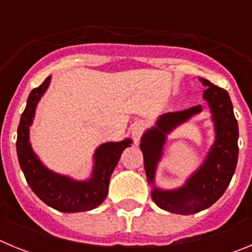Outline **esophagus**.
<instances>
[{
  "instance_id": "obj_1",
  "label": "esophagus",
  "mask_w": 252,
  "mask_h": 252,
  "mask_svg": "<svg viewBox=\"0 0 252 252\" xmlns=\"http://www.w3.org/2000/svg\"><path fill=\"white\" fill-rule=\"evenodd\" d=\"M144 130H145V124L142 121H139L133 125L132 130H131V135H132V139L135 141V144H137L140 141L142 133H144Z\"/></svg>"
}]
</instances>
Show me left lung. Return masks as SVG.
I'll return each instance as SVG.
<instances>
[{
  "label": "left lung",
  "mask_w": 252,
  "mask_h": 252,
  "mask_svg": "<svg viewBox=\"0 0 252 252\" xmlns=\"http://www.w3.org/2000/svg\"><path fill=\"white\" fill-rule=\"evenodd\" d=\"M207 90L203 93L215 126V141L201 166L189 175L186 183L175 189L155 186L158 164L164 155L166 137L179 125L202 112V106L159 116L153 127L141 136V149L148 183L153 187L151 198L164 211L177 215H193L207 209L221 198L235 174L239 159V124L230 95L223 88L199 78Z\"/></svg>",
  "instance_id": "1"
}]
</instances>
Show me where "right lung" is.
<instances>
[{
    "instance_id": "1",
    "label": "right lung",
    "mask_w": 252,
    "mask_h": 252,
    "mask_svg": "<svg viewBox=\"0 0 252 252\" xmlns=\"http://www.w3.org/2000/svg\"><path fill=\"white\" fill-rule=\"evenodd\" d=\"M50 81L51 75L29 94L17 128V158L26 182L44 203L60 212H86L98 207L106 199L111 175L122 151L130 148L132 140L101 144L94 151L92 173L87 180H75L46 168L32 150L30 126L34 121L37 103L49 88Z\"/></svg>"
}]
</instances>
